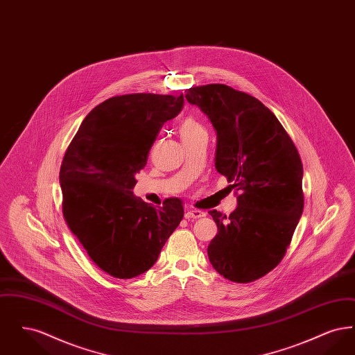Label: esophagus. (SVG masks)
I'll use <instances>...</instances> for the list:
<instances>
[{
    "label": "esophagus",
    "instance_id": "1",
    "mask_svg": "<svg viewBox=\"0 0 355 355\" xmlns=\"http://www.w3.org/2000/svg\"><path fill=\"white\" fill-rule=\"evenodd\" d=\"M205 216H206L205 211L198 210V209H189V210H186L185 213V218H187V220H190V218L197 220V218H201V217H205Z\"/></svg>",
    "mask_w": 355,
    "mask_h": 355
}]
</instances>
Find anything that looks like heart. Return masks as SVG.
Listing matches in <instances>:
<instances>
[{"mask_svg": "<svg viewBox=\"0 0 355 355\" xmlns=\"http://www.w3.org/2000/svg\"><path fill=\"white\" fill-rule=\"evenodd\" d=\"M201 133H205L202 125L198 121L191 119V117L184 119L180 125V135H181L182 141L193 138V137L201 135Z\"/></svg>", "mask_w": 355, "mask_h": 355, "instance_id": "obj_1", "label": "heart"}]
</instances>
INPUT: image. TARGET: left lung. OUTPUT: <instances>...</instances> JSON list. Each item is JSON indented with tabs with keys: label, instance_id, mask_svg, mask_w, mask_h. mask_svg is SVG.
Wrapping results in <instances>:
<instances>
[{
	"label": "left lung",
	"instance_id": "8db88e82",
	"mask_svg": "<svg viewBox=\"0 0 355 355\" xmlns=\"http://www.w3.org/2000/svg\"><path fill=\"white\" fill-rule=\"evenodd\" d=\"M217 133L216 169L233 182L238 206L209 214L218 233L209 261L226 279L248 284L284 258L304 211V166L281 122L252 96L222 84L185 90Z\"/></svg>",
	"mask_w": 355,
	"mask_h": 355
}]
</instances>
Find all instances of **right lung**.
<instances>
[{
  "mask_svg": "<svg viewBox=\"0 0 355 355\" xmlns=\"http://www.w3.org/2000/svg\"><path fill=\"white\" fill-rule=\"evenodd\" d=\"M184 96L135 93L109 98L85 117L65 153L60 184L62 211L92 261L114 278L149 270L184 218L178 198L155 209L133 194L165 122Z\"/></svg>",
  "mask_w": 355,
  "mask_h": 355,
  "instance_id": "1",
  "label": "right lung"
}]
</instances>
